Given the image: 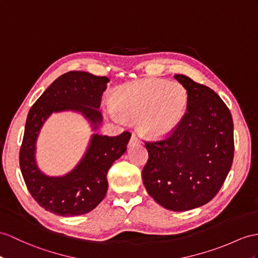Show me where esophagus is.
Returning a JSON list of instances; mask_svg holds the SVG:
<instances>
[{"mask_svg": "<svg viewBox=\"0 0 258 258\" xmlns=\"http://www.w3.org/2000/svg\"><path fill=\"white\" fill-rule=\"evenodd\" d=\"M137 143H139V139H138V138L136 137V135H133V136H131V138H130L129 147L134 146V144H137Z\"/></svg>", "mask_w": 258, "mask_h": 258, "instance_id": "1", "label": "esophagus"}]
</instances>
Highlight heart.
Masks as SVG:
<instances>
[{
    "instance_id": "obj_1",
    "label": "heart",
    "mask_w": 258,
    "mask_h": 258,
    "mask_svg": "<svg viewBox=\"0 0 258 258\" xmlns=\"http://www.w3.org/2000/svg\"><path fill=\"white\" fill-rule=\"evenodd\" d=\"M188 92L177 82L146 79L116 87L109 104L119 117L137 120L139 133L148 139L171 136L183 120Z\"/></svg>"
}]
</instances>
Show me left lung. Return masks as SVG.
<instances>
[{"label": "left lung", "instance_id": "1", "mask_svg": "<svg viewBox=\"0 0 258 258\" xmlns=\"http://www.w3.org/2000/svg\"><path fill=\"white\" fill-rule=\"evenodd\" d=\"M188 92V107L167 139L146 142L149 160L142 171L148 194L172 211L209 203L233 162V120L215 91L186 75H174Z\"/></svg>", "mask_w": 258, "mask_h": 258}]
</instances>
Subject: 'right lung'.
<instances>
[{
  "mask_svg": "<svg viewBox=\"0 0 258 258\" xmlns=\"http://www.w3.org/2000/svg\"><path fill=\"white\" fill-rule=\"evenodd\" d=\"M109 79L89 72L62 74L36 100L28 112L20 152V166L31 196L47 211L61 217L81 216L95 209L108 189L107 172L127 150L131 135L97 134L103 122L100 97ZM83 115L94 133L86 152L70 172L60 177L43 173L35 160L36 140L46 119L56 112Z\"/></svg>",
  "mask_w": 258,
  "mask_h": 258,
  "instance_id": "obj_1",
  "label": "right lung"
}]
</instances>
